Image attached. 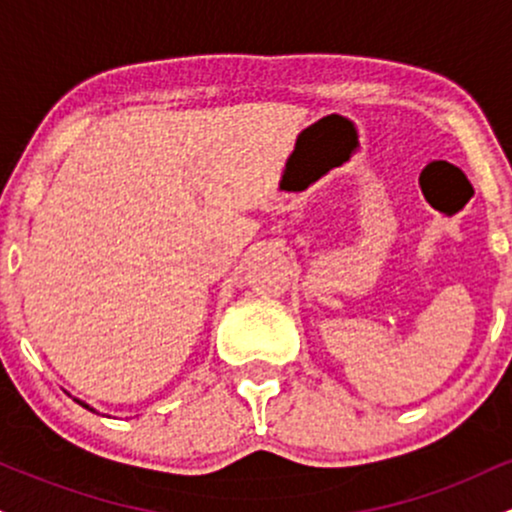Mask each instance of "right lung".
I'll return each instance as SVG.
<instances>
[{"mask_svg": "<svg viewBox=\"0 0 512 512\" xmlns=\"http://www.w3.org/2000/svg\"><path fill=\"white\" fill-rule=\"evenodd\" d=\"M74 402H79V404H81V407H84V409H88V411H96V409H93V407H88V404H86V402H81V399H76V397H74Z\"/></svg>", "mask_w": 512, "mask_h": 512, "instance_id": "1", "label": "right lung"}]
</instances>
